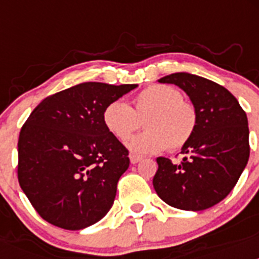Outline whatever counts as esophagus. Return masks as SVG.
Here are the masks:
<instances>
[{
	"label": "esophagus",
	"mask_w": 259,
	"mask_h": 259,
	"mask_svg": "<svg viewBox=\"0 0 259 259\" xmlns=\"http://www.w3.org/2000/svg\"><path fill=\"white\" fill-rule=\"evenodd\" d=\"M141 159H143V158H141L140 155H136V154H131V155H130V161H131L132 164L139 163V162H140Z\"/></svg>",
	"instance_id": "esophagus-1"
}]
</instances>
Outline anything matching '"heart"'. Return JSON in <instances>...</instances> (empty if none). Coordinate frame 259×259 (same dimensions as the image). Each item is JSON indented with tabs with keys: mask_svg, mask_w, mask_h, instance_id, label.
<instances>
[{
	"mask_svg": "<svg viewBox=\"0 0 259 259\" xmlns=\"http://www.w3.org/2000/svg\"><path fill=\"white\" fill-rule=\"evenodd\" d=\"M107 132L118 140H127L144 122L145 132L131 137L127 148L135 154H153L179 150L191 141L197 130L198 113L179 89L167 84H153L134 98V109L123 101H111L102 111Z\"/></svg>",
	"mask_w": 259,
	"mask_h": 259,
	"instance_id": "obj_1",
	"label": "heart"
}]
</instances>
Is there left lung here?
Masks as SVG:
<instances>
[{
  "label": "left lung",
  "mask_w": 259,
  "mask_h": 259,
  "mask_svg": "<svg viewBox=\"0 0 259 259\" xmlns=\"http://www.w3.org/2000/svg\"><path fill=\"white\" fill-rule=\"evenodd\" d=\"M182 88L198 113L197 130L184 148L183 162L158 157L153 187L167 205L201 211L228 196L249 159L245 111L224 87L188 72L158 80Z\"/></svg>",
  "instance_id": "8db88e82"
}]
</instances>
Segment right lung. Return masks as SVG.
Instances as JSON below:
<instances>
[{
  "instance_id": "1",
  "label": "right lung",
  "mask_w": 259,
  "mask_h": 259,
  "mask_svg": "<svg viewBox=\"0 0 259 259\" xmlns=\"http://www.w3.org/2000/svg\"><path fill=\"white\" fill-rule=\"evenodd\" d=\"M137 84L88 83L40 102L20 130L18 180L41 218L77 231L107 214L128 150L107 132L102 111Z\"/></svg>"
}]
</instances>
